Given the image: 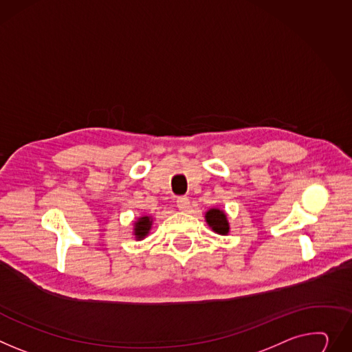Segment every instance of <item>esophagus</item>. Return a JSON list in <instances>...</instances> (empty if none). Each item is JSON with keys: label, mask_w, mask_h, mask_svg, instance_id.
Instances as JSON below:
<instances>
[{"label": "esophagus", "mask_w": 352, "mask_h": 352, "mask_svg": "<svg viewBox=\"0 0 352 352\" xmlns=\"http://www.w3.org/2000/svg\"><path fill=\"white\" fill-rule=\"evenodd\" d=\"M177 206H178V209H179V210L185 212V210H188V209H189L190 202H189V199H188L186 197H179V198L177 199Z\"/></svg>", "instance_id": "esophagus-1"}]
</instances>
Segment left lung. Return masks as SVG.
Returning a JSON list of instances; mask_svg holds the SVG:
<instances>
[{
	"mask_svg": "<svg viewBox=\"0 0 352 352\" xmlns=\"http://www.w3.org/2000/svg\"><path fill=\"white\" fill-rule=\"evenodd\" d=\"M205 220L208 226L220 236H228L230 232V223L228 219V214L225 210L219 208H210L208 212H205Z\"/></svg>",
	"mask_w": 352,
	"mask_h": 352,
	"instance_id": "obj_1",
	"label": "left lung"
}]
</instances>
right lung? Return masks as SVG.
<instances>
[{
  "label": "right lung",
  "mask_w": 352,
  "mask_h": 352,
  "mask_svg": "<svg viewBox=\"0 0 352 352\" xmlns=\"http://www.w3.org/2000/svg\"><path fill=\"white\" fill-rule=\"evenodd\" d=\"M151 226H153V216H147V214L139 216L133 221V232H132L136 241L146 239L151 230Z\"/></svg>",
  "instance_id": "1"
}]
</instances>
